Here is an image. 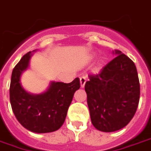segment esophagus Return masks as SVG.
I'll list each match as a JSON object with an SVG mask.
<instances>
[{"label": "esophagus", "instance_id": "34e87169", "mask_svg": "<svg viewBox=\"0 0 151 151\" xmlns=\"http://www.w3.org/2000/svg\"><path fill=\"white\" fill-rule=\"evenodd\" d=\"M80 82H81V87L83 88L85 86V84L86 82V78L85 76H81L80 77Z\"/></svg>", "mask_w": 151, "mask_h": 151}]
</instances>
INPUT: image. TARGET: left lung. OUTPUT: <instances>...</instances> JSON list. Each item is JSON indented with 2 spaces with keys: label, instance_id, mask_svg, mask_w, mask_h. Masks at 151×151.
I'll use <instances>...</instances> for the list:
<instances>
[{
  "label": "left lung",
  "instance_id": "left-lung-1",
  "mask_svg": "<svg viewBox=\"0 0 151 151\" xmlns=\"http://www.w3.org/2000/svg\"><path fill=\"white\" fill-rule=\"evenodd\" d=\"M97 75H90L85 91L93 126L114 132L128 124L136 113L140 86L134 63L120 50Z\"/></svg>",
  "mask_w": 151,
  "mask_h": 151
}]
</instances>
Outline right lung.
I'll use <instances>...</instances> for the list:
<instances>
[{
	"instance_id": "1",
	"label": "right lung",
	"mask_w": 151,
	"mask_h": 151,
	"mask_svg": "<svg viewBox=\"0 0 151 151\" xmlns=\"http://www.w3.org/2000/svg\"><path fill=\"white\" fill-rule=\"evenodd\" d=\"M32 55L28 52L14 67L11 85L10 101L18 122L25 129L34 133H50L63 125L67 111L76 91L81 87L80 79L70 83L51 82L49 89L38 95L27 92L22 86V73L27 69Z\"/></svg>"
}]
</instances>
